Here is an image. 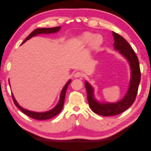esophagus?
I'll return each instance as SVG.
<instances>
[{
    "label": "esophagus",
    "instance_id": "34e87169",
    "mask_svg": "<svg viewBox=\"0 0 151 151\" xmlns=\"http://www.w3.org/2000/svg\"><path fill=\"white\" fill-rule=\"evenodd\" d=\"M74 77H81L83 76V73H81V72H77L74 74Z\"/></svg>",
    "mask_w": 151,
    "mask_h": 151
}]
</instances>
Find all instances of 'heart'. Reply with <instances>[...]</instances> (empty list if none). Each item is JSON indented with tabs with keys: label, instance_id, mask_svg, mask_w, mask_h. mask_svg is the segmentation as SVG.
<instances>
[{
	"label": "heart",
	"instance_id": "heart-1",
	"mask_svg": "<svg viewBox=\"0 0 151 151\" xmlns=\"http://www.w3.org/2000/svg\"><path fill=\"white\" fill-rule=\"evenodd\" d=\"M79 39L83 44H91V47L94 50L99 48L103 43V38L101 35H96L90 32H85L79 36Z\"/></svg>",
	"mask_w": 151,
	"mask_h": 151
}]
</instances>
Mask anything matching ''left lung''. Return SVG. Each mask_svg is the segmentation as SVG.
<instances>
[{
    "instance_id": "obj_1",
    "label": "left lung",
    "mask_w": 151,
    "mask_h": 151,
    "mask_svg": "<svg viewBox=\"0 0 151 151\" xmlns=\"http://www.w3.org/2000/svg\"><path fill=\"white\" fill-rule=\"evenodd\" d=\"M114 37V48L118 50L129 61L131 68V78L129 89L125 97L116 103H100L94 96V89L88 82H85L87 97L90 108L98 115L109 116L118 115L129 108L135 101L137 94L140 81V70L139 62L134 50L122 36L113 31Z\"/></svg>"
}]
</instances>
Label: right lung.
<instances>
[{
	"instance_id": "add662e5",
	"label": "right lung",
	"mask_w": 151,
	"mask_h": 151,
	"mask_svg": "<svg viewBox=\"0 0 151 151\" xmlns=\"http://www.w3.org/2000/svg\"><path fill=\"white\" fill-rule=\"evenodd\" d=\"M61 27L58 26V27H55V28H38L35 29L31 33L29 34V35L27 37L25 40L22 43H24L26 42L27 40H28L31 38L33 37V36H35L36 35H38L39 34H49V33H56V32L58 31L60 29ZM71 81L69 80L68 81L67 84L65 85V86L63 87V88L62 90V92L60 94V99H59V101L58 104H57V106L53 108L51 110H50L46 112H42V113H38V112H35V111H29L27 110L26 109H24L23 108H22L20 105L17 103L16 101V100L15 99L14 97L13 94L12 93V99L14 101V103L16 106L19 108L20 110L23 112L25 115H28V116L34 118V119L36 120H48L50 119V118H52L54 117L55 116L57 115L61 111L62 109V108L63 106V104H64V100H65V94H66V91L68 88V85L70 83Z\"/></svg>"
}]
</instances>
